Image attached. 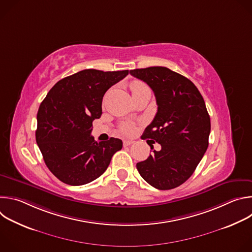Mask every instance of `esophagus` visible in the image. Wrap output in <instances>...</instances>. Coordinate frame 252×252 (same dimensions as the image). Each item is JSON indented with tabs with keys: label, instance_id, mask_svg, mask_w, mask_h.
Wrapping results in <instances>:
<instances>
[{
	"label": "esophagus",
	"instance_id": "1",
	"mask_svg": "<svg viewBox=\"0 0 252 252\" xmlns=\"http://www.w3.org/2000/svg\"><path fill=\"white\" fill-rule=\"evenodd\" d=\"M132 143H134L133 140H130V139H125V140H124V146H125V147H128V146L132 145Z\"/></svg>",
	"mask_w": 252,
	"mask_h": 252
}]
</instances>
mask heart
Masks as SVG:
<instances>
[{"mask_svg": "<svg viewBox=\"0 0 252 252\" xmlns=\"http://www.w3.org/2000/svg\"><path fill=\"white\" fill-rule=\"evenodd\" d=\"M145 88H148V86L146 84H143L141 82H138V81H135L133 82L131 85H130V90L132 92V94H134L135 93L139 92L140 90L145 89ZM135 129V126L133 123L131 122H126V123H123L120 126V130L125 133V134H131Z\"/></svg>", "mask_w": 252, "mask_h": 252, "instance_id": "b5f03b06", "label": "heart"}]
</instances>
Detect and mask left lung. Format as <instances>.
<instances>
[{
    "label": "left lung",
    "mask_w": 252,
    "mask_h": 252,
    "mask_svg": "<svg viewBox=\"0 0 252 252\" xmlns=\"http://www.w3.org/2000/svg\"><path fill=\"white\" fill-rule=\"evenodd\" d=\"M129 74L155 93L158 113L142 137L161 146L136 168L158 189L177 188L191 176L208 147L210 118L203 97L191 81L164 66L135 68Z\"/></svg>",
    "instance_id": "left-lung-1"
}]
</instances>
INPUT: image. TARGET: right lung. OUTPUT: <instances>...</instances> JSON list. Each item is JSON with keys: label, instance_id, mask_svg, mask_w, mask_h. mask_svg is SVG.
<instances>
[{"label": "right lung", "instance_id": "1", "mask_svg": "<svg viewBox=\"0 0 252 252\" xmlns=\"http://www.w3.org/2000/svg\"><path fill=\"white\" fill-rule=\"evenodd\" d=\"M128 75V70L89 68L59 81L42 101L35 140L45 163L61 182L87 185L100 176L123 141H95L93 122L99 119L103 94Z\"/></svg>", "mask_w": 252, "mask_h": 252}]
</instances>
